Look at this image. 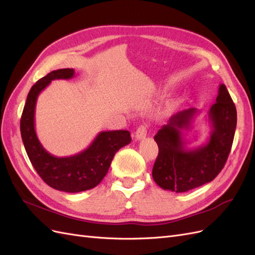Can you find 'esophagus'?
<instances>
[{"label":"esophagus","mask_w":255,"mask_h":255,"mask_svg":"<svg viewBox=\"0 0 255 255\" xmlns=\"http://www.w3.org/2000/svg\"><path fill=\"white\" fill-rule=\"evenodd\" d=\"M147 134V125H141L138 127L135 131V139L136 140H142L144 139Z\"/></svg>","instance_id":"esophagus-1"}]
</instances>
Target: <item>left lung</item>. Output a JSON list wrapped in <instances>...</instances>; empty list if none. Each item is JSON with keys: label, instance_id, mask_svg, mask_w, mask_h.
I'll use <instances>...</instances> for the list:
<instances>
[{"label": "left lung", "instance_id": "1", "mask_svg": "<svg viewBox=\"0 0 255 255\" xmlns=\"http://www.w3.org/2000/svg\"><path fill=\"white\" fill-rule=\"evenodd\" d=\"M200 111L188 109L172 115L155 134L158 156L152 175L164 190L184 193L211 182L223 169L233 145L237 125L236 107L224 84H221L215 103L208 112L211 125L205 144L190 148L183 131L191 128Z\"/></svg>", "mask_w": 255, "mask_h": 255}]
</instances>
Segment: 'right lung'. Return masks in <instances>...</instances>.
Listing matches in <instances>:
<instances>
[{"label": "right lung", "mask_w": 255, "mask_h": 255, "mask_svg": "<svg viewBox=\"0 0 255 255\" xmlns=\"http://www.w3.org/2000/svg\"><path fill=\"white\" fill-rule=\"evenodd\" d=\"M74 73L73 69H60L37 81L29 91L20 120L21 138L32 166L45 183L67 193L96 187L108 173L115 153L131 142L127 130H112L101 131L86 149L69 157H56L43 147L34 127L37 97L51 81L70 80Z\"/></svg>", "instance_id": "obj_1"}]
</instances>
